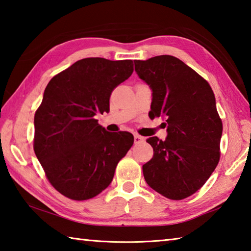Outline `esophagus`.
<instances>
[{
	"label": "esophagus",
	"mask_w": 251,
	"mask_h": 251,
	"mask_svg": "<svg viewBox=\"0 0 251 251\" xmlns=\"http://www.w3.org/2000/svg\"><path fill=\"white\" fill-rule=\"evenodd\" d=\"M134 142H135V144L142 143V142H144V137H142V136H139V135H134Z\"/></svg>",
	"instance_id": "1"
}]
</instances>
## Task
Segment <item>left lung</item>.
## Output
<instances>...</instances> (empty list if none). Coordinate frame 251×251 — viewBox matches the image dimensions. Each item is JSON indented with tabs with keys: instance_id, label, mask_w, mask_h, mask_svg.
<instances>
[{
	"instance_id": "1",
	"label": "left lung",
	"mask_w": 251,
	"mask_h": 251,
	"mask_svg": "<svg viewBox=\"0 0 251 251\" xmlns=\"http://www.w3.org/2000/svg\"><path fill=\"white\" fill-rule=\"evenodd\" d=\"M135 71L150 85V115L163 117L167 138L151 137L152 158L143 165L148 186L173 201L201 189L220 159L223 122L207 80L172 55L135 61Z\"/></svg>"
}]
</instances>
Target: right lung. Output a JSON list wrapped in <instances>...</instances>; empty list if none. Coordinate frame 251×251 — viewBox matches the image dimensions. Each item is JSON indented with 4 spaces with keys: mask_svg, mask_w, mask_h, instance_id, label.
<instances>
[{
    "mask_svg": "<svg viewBox=\"0 0 251 251\" xmlns=\"http://www.w3.org/2000/svg\"><path fill=\"white\" fill-rule=\"evenodd\" d=\"M134 71L131 59H79L55 75L34 116L33 147L55 189L73 201L97 196L113 180L134 136L109 133L95 120L109 109L114 88Z\"/></svg>",
    "mask_w": 251,
    "mask_h": 251,
    "instance_id": "right-lung-1",
    "label": "right lung"
}]
</instances>
